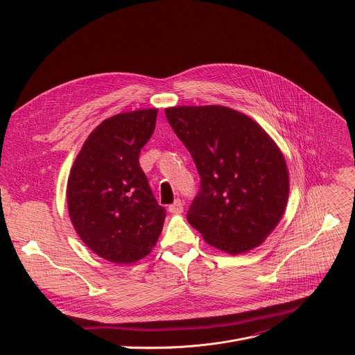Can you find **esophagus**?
Instances as JSON below:
<instances>
[{
    "label": "esophagus",
    "instance_id": "esophagus-1",
    "mask_svg": "<svg viewBox=\"0 0 355 355\" xmlns=\"http://www.w3.org/2000/svg\"><path fill=\"white\" fill-rule=\"evenodd\" d=\"M168 211L171 212V214H181L182 211H184V205H182V202L180 200V199H177L174 204H171L170 207H168Z\"/></svg>",
    "mask_w": 355,
    "mask_h": 355
}]
</instances>
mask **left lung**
<instances>
[{
	"mask_svg": "<svg viewBox=\"0 0 355 355\" xmlns=\"http://www.w3.org/2000/svg\"><path fill=\"white\" fill-rule=\"evenodd\" d=\"M166 116L200 175L189 225L232 256L259 247L278 226L289 196L278 144L256 121L223 105L173 107Z\"/></svg>",
	"mask_w": 355,
	"mask_h": 355,
	"instance_id": "obj_1",
	"label": "left lung"
}]
</instances>
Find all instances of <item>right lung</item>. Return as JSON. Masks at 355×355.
<instances>
[{
    "instance_id": "right-lung-1",
    "label": "right lung",
    "mask_w": 355,
    "mask_h": 355,
    "mask_svg": "<svg viewBox=\"0 0 355 355\" xmlns=\"http://www.w3.org/2000/svg\"><path fill=\"white\" fill-rule=\"evenodd\" d=\"M157 112L137 110L103 121L85 139L70 170V220L83 243L114 264L148 256L163 230L164 208L139 164Z\"/></svg>"
}]
</instances>
